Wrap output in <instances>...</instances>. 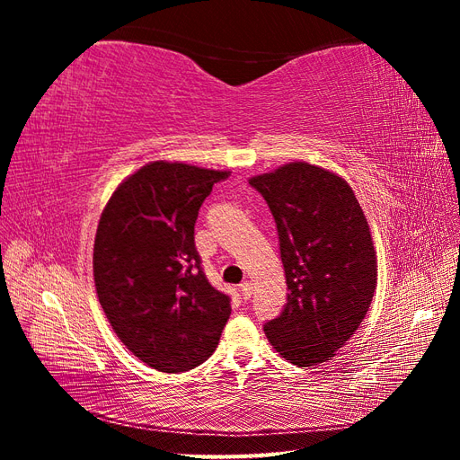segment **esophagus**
Here are the masks:
<instances>
[{"label": "esophagus", "instance_id": "1", "mask_svg": "<svg viewBox=\"0 0 460 460\" xmlns=\"http://www.w3.org/2000/svg\"><path fill=\"white\" fill-rule=\"evenodd\" d=\"M240 291H242V296H243L245 301L252 299V296H253V284L249 282V280H245V282L240 286Z\"/></svg>", "mask_w": 460, "mask_h": 460}]
</instances>
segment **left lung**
<instances>
[{"instance_id": "obj_1", "label": "left lung", "mask_w": 460, "mask_h": 460, "mask_svg": "<svg viewBox=\"0 0 460 460\" xmlns=\"http://www.w3.org/2000/svg\"><path fill=\"white\" fill-rule=\"evenodd\" d=\"M249 184L274 217L288 284L264 333L289 363H324L363 323L378 280L363 208L343 178L301 161Z\"/></svg>"}]
</instances>
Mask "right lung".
<instances>
[{"label":"right lung","mask_w":460,"mask_h":460,"mask_svg":"<svg viewBox=\"0 0 460 460\" xmlns=\"http://www.w3.org/2000/svg\"><path fill=\"white\" fill-rule=\"evenodd\" d=\"M228 172L155 161L117 188L97 226L93 280L119 340L151 368L184 372L217 349L232 307L193 238L199 207Z\"/></svg>","instance_id":"1"}]
</instances>
